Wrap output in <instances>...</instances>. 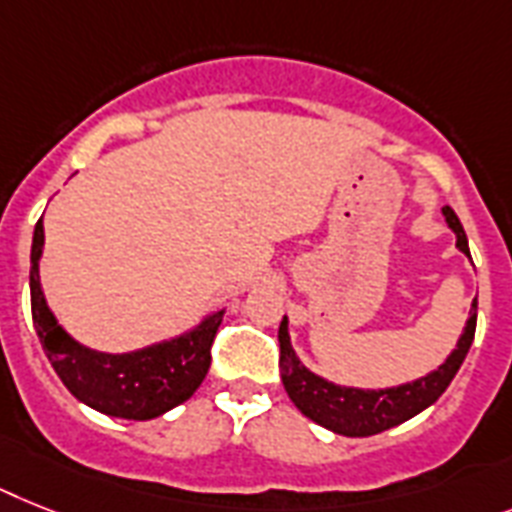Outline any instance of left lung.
<instances>
[{
    "mask_svg": "<svg viewBox=\"0 0 512 512\" xmlns=\"http://www.w3.org/2000/svg\"><path fill=\"white\" fill-rule=\"evenodd\" d=\"M447 227L455 232V246L471 259L468 251L466 230L455 217L450 206L442 209ZM476 332V301L471 303V316H468L463 335L458 337V345L453 353L445 358L442 366L429 371L426 377H418L413 382L398 384V387H384V390H361V387H345V384L327 382L324 377L314 374L295 356L290 345V332H287V316H282L280 324V374L287 395L295 403V408L316 421L329 432L342 434V437H371L384 429L403 424L432 403H437L439 395L447 390L458 374L460 363L466 361L468 348L474 342Z\"/></svg>",
    "mask_w": 512,
    "mask_h": 512,
    "instance_id": "left-lung-1",
    "label": "left lung"
}]
</instances>
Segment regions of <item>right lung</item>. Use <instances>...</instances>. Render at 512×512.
<instances>
[{
    "mask_svg": "<svg viewBox=\"0 0 512 512\" xmlns=\"http://www.w3.org/2000/svg\"><path fill=\"white\" fill-rule=\"evenodd\" d=\"M44 251V217L36 222L31 246L33 327L49 363L80 403L114 418L149 421L185 403L201 387L211 363V342L222 311H211L193 329L130 353H101L70 337L46 306L38 261Z\"/></svg>",
    "mask_w": 512,
    "mask_h": 512,
    "instance_id": "obj_1",
    "label": "right lung"
}]
</instances>
